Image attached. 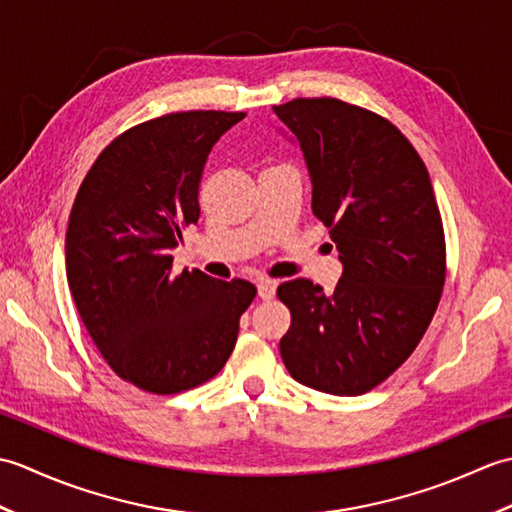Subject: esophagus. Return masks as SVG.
Masks as SVG:
<instances>
[{
    "mask_svg": "<svg viewBox=\"0 0 512 512\" xmlns=\"http://www.w3.org/2000/svg\"><path fill=\"white\" fill-rule=\"evenodd\" d=\"M277 290V281L273 279H259L257 281V292L262 299H273Z\"/></svg>",
    "mask_w": 512,
    "mask_h": 512,
    "instance_id": "1",
    "label": "esophagus"
}]
</instances>
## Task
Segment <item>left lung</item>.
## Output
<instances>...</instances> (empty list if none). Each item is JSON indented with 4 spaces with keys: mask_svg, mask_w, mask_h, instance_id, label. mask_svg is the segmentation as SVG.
<instances>
[{
    "mask_svg": "<svg viewBox=\"0 0 512 512\" xmlns=\"http://www.w3.org/2000/svg\"><path fill=\"white\" fill-rule=\"evenodd\" d=\"M297 140L312 211L330 228L343 275L332 295L310 279L277 288L292 323L279 352L290 376L361 396L416 350L444 286V231L418 151L387 118L339 99L273 107Z\"/></svg>",
    "mask_w": 512,
    "mask_h": 512,
    "instance_id": "left-lung-1",
    "label": "left lung"
}]
</instances>
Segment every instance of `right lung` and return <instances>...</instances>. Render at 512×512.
Returning <instances> with one entry per match:
<instances>
[{
  "label": "right lung",
  "mask_w": 512,
  "mask_h": 512,
  "mask_svg": "<svg viewBox=\"0 0 512 512\" xmlns=\"http://www.w3.org/2000/svg\"><path fill=\"white\" fill-rule=\"evenodd\" d=\"M244 112H178L127 129L85 176L65 233L68 286L114 372L151 394H180L231 356L257 288L202 270L173 275L171 250L198 224L213 145Z\"/></svg>",
  "instance_id": "1"
}]
</instances>
